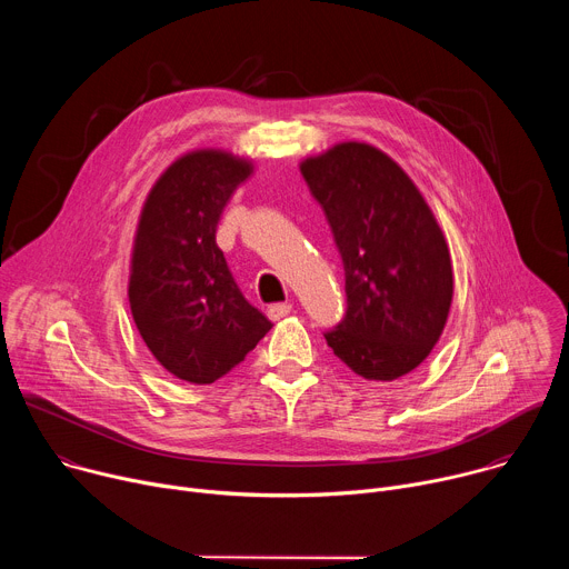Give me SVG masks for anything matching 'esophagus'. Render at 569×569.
Segmentation results:
<instances>
[{"instance_id": "obj_1", "label": "esophagus", "mask_w": 569, "mask_h": 569, "mask_svg": "<svg viewBox=\"0 0 569 569\" xmlns=\"http://www.w3.org/2000/svg\"><path fill=\"white\" fill-rule=\"evenodd\" d=\"M290 310H292L290 303H272V306L268 308V317L277 321V319H283L286 315H290Z\"/></svg>"}]
</instances>
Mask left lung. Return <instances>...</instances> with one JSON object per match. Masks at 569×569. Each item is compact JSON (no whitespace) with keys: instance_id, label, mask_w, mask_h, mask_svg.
<instances>
[{"instance_id":"left-lung-1","label":"left lung","mask_w":569,"mask_h":569,"mask_svg":"<svg viewBox=\"0 0 569 569\" xmlns=\"http://www.w3.org/2000/svg\"><path fill=\"white\" fill-rule=\"evenodd\" d=\"M345 266L347 312L323 333L367 380H396L435 349L452 301L441 227L417 184L382 150L345 141L301 161Z\"/></svg>"}]
</instances>
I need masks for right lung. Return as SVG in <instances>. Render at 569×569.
Returning <instances> with one entry per match:
<instances>
[{
    "label": "right lung",
    "mask_w": 569,
    "mask_h": 569,
    "mask_svg": "<svg viewBox=\"0 0 569 569\" xmlns=\"http://www.w3.org/2000/svg\"><path fill=\"white\" fill-rule=\"evenodd\" d=\"M252 161L224 150L176 159L150 189L132 248L128 299L154 360L180 380L209 385L272 329L238 290L216 229Z\"/></svg>",
    "instance_id": "1"
}]
</instances>
